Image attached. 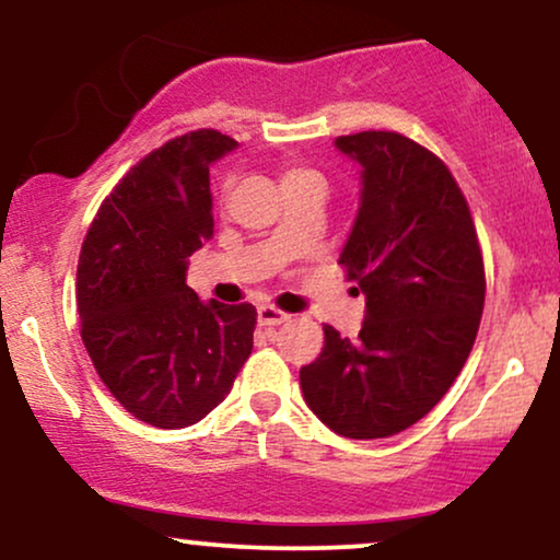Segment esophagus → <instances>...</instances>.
I'll return each mask as SVG.
<instances>
[{
  "label": "esophagus",
  "instance_id": "esophagus-1",
  "mask_svg": "<svg viewBox=\"0 0 560 560\" xmlns=\"http://www.w3.org/2000/svg\"><path fill=\"white\" fill-rule=\"evenodd\" d=\"M258 320H260V326H281V324H287L289 316H287V313L276 311L273 305H260L258 307Z\"/></svg>",
  "mask_w": 560,
  "mask_h": 560
}]
</instances>
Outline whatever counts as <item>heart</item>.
I'll return each instance as SVG.
<instances>
[{
  "label": "heart",
  "instance_id": "1",
  "mask_svg": "<svg viewBox=\"0 0 560 560\" xmlns=\"http://www.w3.org/2000/svg\"><path fill=\"white\" fill-rule=\"evenodd\" d=\"M298 184H324V178H320V173L311 168L287 165V168L281 171V189H289V186H298Z\"/></svg>",
  "mask_w": 560,
  "mask_h": 560
}]
</instances>
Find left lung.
Returning a JSON list of instances; mask_svg holds the SVG:
<instances>
[{"mask_svg": "<svg viewBox=\"0 0 560 560\" xmlns=\"http://www.w3.org/2000/svg\"><path fill=\"white\" fill-rule=\"evenodd\" d=\"M361 165V202L339 255L365 294L358 339L324 326L300 369L331 432L378 440L413 427L453 387L479 331L485 262L464 191L440 158L395 131L334 141Z\"/></svg>", "mask_w": 560, "mask_h": 560, "instance_id": "8db88e82", "label": "left lung"}]
</instances>
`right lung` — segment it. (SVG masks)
Segmentation results:
<instances>
[{
  "label": "right lung",
  "instance_id": "right-lung-1",
  "mask_svg": "<svg viewBox=\"0 0 560 560\" xmlns=\"http://www.w3.org/2000/svg\"><path fill=\"white\" fill-rule=\"evenodd\" d=\"M202 128L126 173L83 240L75 298L96 374L131 416L160 429L202 421L253 352V305L202 302L189 255L213 240L210 165L236 150Z\"/></svg>",
  "mask_w": 560,
  "mask_h": 560
}]
</instances>
